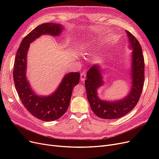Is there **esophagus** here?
Masks as SVG:
<instances>
[{"label":"esophagus","mask_w":159,"mask_h":159,"mask_svg":"<svg viewBox=\"0 0 159 159\" xmlns=\"http://www.w3.org/2000/svg\"><path fill=\"white\" fill-rule=\"evenodd\" d=\"M86 76V73L84 72H83L80 74V80L82 82H84L85 80Z\"/></svg>","instance_id":"1"}]
</instances>
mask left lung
Instances as JSON below:
<instances>
[{
	"label": "left lung",
	"instance_id": "8db88e82",
	"mask_svg": "<svg viewBox=\"0 0 159 159\" xmlns=\"http://www.w3.org/2000/svg\"><path fill=\"white\" fill-rule=\"evenodd\" d=\"M132 52L131 89L128 95L117 101H106L97 96V89L104 84L101 68L98 64L91 67L87 72L85 86L91 109L98 117L115 119L131 111L137 105L143 91L144 81V59L138 40L126 31Z\"/></svg>",
	"mask_w": 159,
	"mask_h": 159
}]
</instances>
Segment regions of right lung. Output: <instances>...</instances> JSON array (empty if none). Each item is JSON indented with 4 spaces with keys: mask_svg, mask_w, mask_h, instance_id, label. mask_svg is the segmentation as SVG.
Masks as SVG:
<instances>
[{
    "mask_svg": "<svg viewBox=\"0 0 159 159\" xmlns=\"http://www.w3.org/2000/svg\"><path fill=\"white\" fill-rule=\"evenodd\" d=\"M63 28L62 25L55 23L39 25L23 39L15 58L13 75L19 97L26 109L33 116L43 121L55 120L66 113L70 105L73 88L79 82L80 73H68L53 93L39 96L31 89L26 78L27 53L30 44L36 39L45 34L58 36Z\"/></svg>",
    "mask_w": 159,
    "mask_h": 159,
    "instance_id": "obj_1",
    "label": "right lung"
}]
</instances>
